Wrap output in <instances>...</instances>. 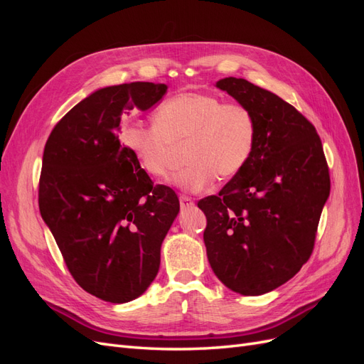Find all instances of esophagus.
<instances>
[{
  "label": "esophagus",
  "instance_id": "obj_1",
  "mask_svg": "<svg viewBox=\"0 0 364 364\" xmlns=\"http://www.w3.org/2000/svg\"><path fill=\"white\" fill-rule=\"evenodd\" d=\"M179 202H181V208H182V209L191 208V206L194 205L193 199H191V197H188V196H181V197H179Z\"/></svg>",
  "mask_w": 364,
  "mask_h": 364
}]
</instances>
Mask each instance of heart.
I'll list each match as a JSON object with an SVG mask.
<instances>
[{"mask_svg":"<svg viewBox=\"0 0 364 364\" xmlns=\"http://www.w3.org/2000/svg\"><path fill=\"white\" fill-rule=\"evenodd\" d=\"M121 142L151 179L168 174L174 149L182 146L186 162L173 182L200 191L215 179H230L247 164L257 139L255 117L243 105L223 103L205 92H181L164 100L153 124L127 121Z\"/></svg>","mask_w":364,"mask_h":364,"instance_id":"b5f03b06","label":"heart"}]
</instances>
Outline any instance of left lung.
<instances>
[{"mask_svg":"<svg viewBox=\"0 0 364 364\" xmlns=\"http://www.w3.org/2000/svg\"><path fill=\"white\" fill-rule=\"evenodd\" d=\"M217 87L253 114L257 139L243 170L197 203L206 215L203 241L215 277L235 293L258 296L311 257L331 181L316 127L291 105L235 77Z\"/></svg>","mask_w":364,"mask_h":364,"instance_id":"8db88e82","label":"left lung"}]
</instances>
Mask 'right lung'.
I'll return each instance as SVG.
<instances>
[{
    "instance_id": "1",
    "label": "right lung",
    "mask_w": 364,
    "mask_h": 364,
    "mask_svg": "<svg viewBox=\"0 0 364 364\" xmlns=\"http://www.w3.org/2000/svg\"><path fill=\"white\" fill-rule=\"evenodd\" d=\"M167 85L134 82L86 97L43 149L39 209L74 281L98 299H136L156 278L179 199L153 185L118 139L119 117L147 111Z\"/></svg>"
}]
</instances>
